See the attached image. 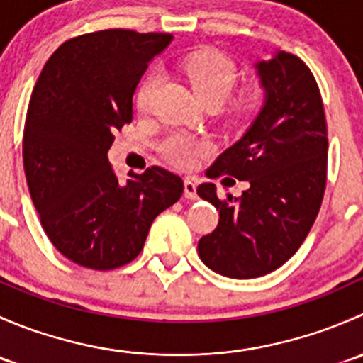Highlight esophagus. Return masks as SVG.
<instances>
[{
	"instance_id": "34e87169",
	"label": "esophagus",
	"mask_w": 363,
	"mask_h": 363,
	"mask_svg": "<svg viewBox=\"0 0 363 363\" xmlns=\"http://www.w3.org/2000/svg\"><path fill=\"white\" fill-rule=\"evenodd\" d=\"M184 196L189 200H195L196 196V184L191 181V179H186L184 181Z\"/></svg>"
}]
</instances>
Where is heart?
Segmentation results:
<instances>
[{
    "instance_id": "obj_1",
    "label": "heart",
    "mask_w": 363,
    "mask_h": 363,
    "mask_svg": "<svg viewBox=\"0 0 363 363\" xmlns=\"http://www.w3.org/2000/svg\"><path fill=\"white\" fill-rule=\"evenodd\" d=\"M177 72L202 104L221 105L237 84V67L230 57L218 50H199L182 57L177 63ZM160 86L158 73H149L137 91V105L140 111H149L156 89ZM207 145L202 142L174 137L163 145V155L170 163L188 168L195 163L196 156L203 155Z\"/></svg>"
}]
</instances>
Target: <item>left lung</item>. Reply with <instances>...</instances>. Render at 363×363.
Listing matches in <instances>:
<instances>
[{"instance_id": "left-lung-1", "label": "left lung", "mask_w": 363, "mask_h": 363, "mask_svg": "<svg viewBox=\"0 0 363 363\" xmlns=\"http://www.w3.org/2000/svg\"><path fill=\"white\" fill-rule=\"evenodd\" d=\"M255 67L265 91L262 111L207 170L211 179L232 175L250 188L240 199H219L212 182L196 189L219 211L199 255L232 279L265 276L286 263L316 221L327 186V119L314 75L284 50Z\"/></svg>"}]
</instances>
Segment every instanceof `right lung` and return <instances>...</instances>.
Wrapping results in <instances>:
<instances>
[{"label": "right lung", "instance_id": "add662e5", "mask_svg": "<svg viewBox=\"0 0 363 363\" xmlns=\"http://www.w3.org/2000/svg\"><path fill=\"white\" fill-rule=\"evenodd\" d=\"M168 33L104 29L67 40L29 100L23 160L40 223L57 251L93 270L140 255L156 216L181 199L182 179L160 167L119 181L107 152L133 119V93Z\"/></svg>", "mask_w": 363, "mask_h": 363}]
</instances>
